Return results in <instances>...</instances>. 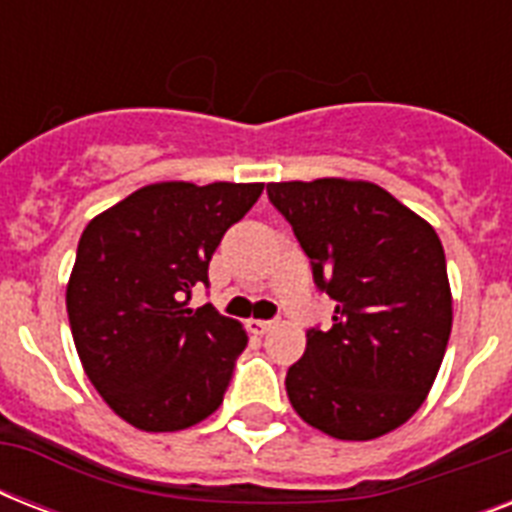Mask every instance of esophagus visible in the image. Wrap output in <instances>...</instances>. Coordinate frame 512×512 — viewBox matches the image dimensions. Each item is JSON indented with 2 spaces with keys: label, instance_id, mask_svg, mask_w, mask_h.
<instances>
[{
  "label": "esophagus",
  "instance_id": "obj_1",
  "mask_svg": "<svg viewBox=\"0 0 512 512\" xmlns=\"http://www.w3.org/2000/svg\"><path fill=\"white\" fill-rule=\"evenodd\" d=\"M273 327H276V321H260V319L249 321V329H252L255 335H265V332H271Z\"/></svg>",
  "mask_w": 512,
  "mask_h": 512
}]
</instances>
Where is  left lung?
Instances as JSON below:
<instances>
[{
  "mask_svg": "<svg viewBox=\"0 0 512 512\" xmlns=\"http://www.w3.org/2000/svg\"><path fill=\"white\" fill-rule=\"evenodd\" d=\"M268 196L311 257L313 281L337 300L332 327L311 329L289 366V404L340 441L401 428L428 398L452 335L438 233L366 180L268 183Z\"/></svg>",
  "mask_w": 512,
  "mask_h": 512,
  "instance_id": "1",
  "label": "left lung"
}]
</instances>
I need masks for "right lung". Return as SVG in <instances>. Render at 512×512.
<instances>
[{"mask_svg":"<svg viewBox=\"0 0 512 512\" xmlns=\"http://www.w3.org/2000/svg\"><path fill=\"white\" fill-rule=\"evenodd\" d=\"M260 193L263 183H151L84 228L68 324L84 374L132 428L185 430L223 404L247 332L188 300L207 284L223 233Z\"/></svg>","mask_w":512,"mask_h":512,"instance_id":"1","label":"right lung"}]
</instances>
